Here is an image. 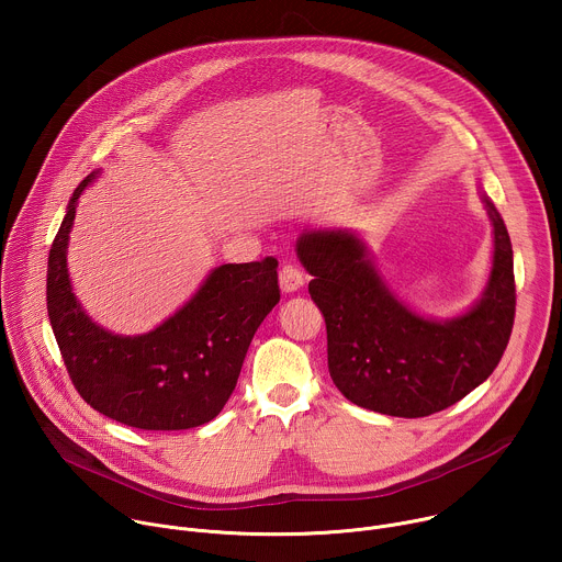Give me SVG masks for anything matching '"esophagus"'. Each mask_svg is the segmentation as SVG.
Here are the masks:
<instances>
[{"instance_id": "1", "label": "esophagus", "mask_w": 562, "mask_h": 562, "mask_svg": "<svg viewBox=\"0 0 562 562\" xmlns=\"http://www.w3.org/2000/svg\"><path fill=\"white\" fill-rule=\"evenodd\" d=\"M278 280H280L282 293H295L304 284V276H302V271L295 265H284L280 269Z\"/></svg>"}]
</instances>
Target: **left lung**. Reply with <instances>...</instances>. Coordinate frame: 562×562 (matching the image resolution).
<instances>
[{
	"label": "left lung",
	"mask_w": 562,
	"mask_h": 562,
	"mask_svg": "<svg viewBox=\"0 0 562 562\" xmlns=\"http://www.w3.org/2000/svg\"><path fill=\"white\" fill-rule=\"evenodd\" d=\"M494 226L487 284L462 313L436 319L400 300L349 228H306L295 243L325 315L329 373L353 405L397 418L442 412L498 367L514 327L516 284L507 226L480 189Z\"/></svg>",
	"instance_id": "1"
}]
</instances>
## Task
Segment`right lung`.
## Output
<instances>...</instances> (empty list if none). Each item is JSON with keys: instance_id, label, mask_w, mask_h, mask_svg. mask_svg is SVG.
<instances>
[{"instance_id": "right-lung-1", "label": "right lung", "mask_w": 562, "mask_h": 562, "mask_svg": "<svg viewBox=\"0 0 562 562\" xmlns=\"http://www.w3.org/2000/svg\"><path fill=\"white\" fill-rule=\"evenodd\" d=\"M98 176L72 191L48 256L46 306L68 375L95 412L122 425L146 431L206 425L226 405L258 327L280 302L278 260L215 267L155 329L113 334L79 304L66 260L79 195Z\"/></svg>"}]
</instances>
